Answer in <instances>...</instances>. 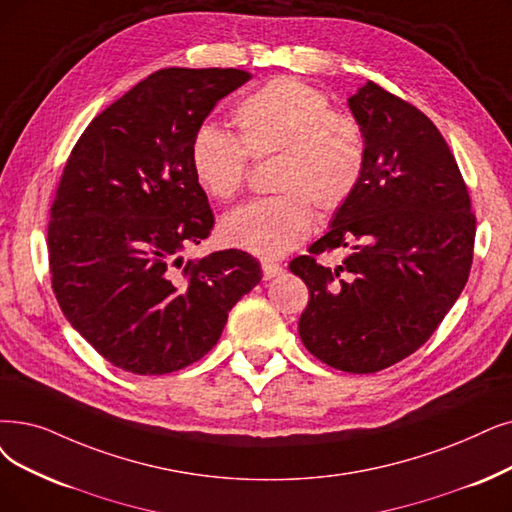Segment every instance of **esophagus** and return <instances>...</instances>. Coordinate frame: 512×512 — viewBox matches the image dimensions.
<instances>
[{
  "label": "esophagus",
  "mask_w": 512,
  "mask_h": 512,
  "mask_svg": "<svg viewBox=\"0 0 512 512\" xmlns=\"http://www.w3.org/2000/svg\"><path fill=\"white\" fill-rule=\"evenodd\" d=\"M283 267L279 262H273V260H262V273H264V279H273L277 275H281Z\"/></svg>",
  "instance_id": "34e87169"
}]
</instances>
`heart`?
<instances>
[{"label":"heart","mask_w":512,"mask_h":512,"mask_svg":"<svg viewBox=\"0 0 512 512\" xmlns=\"http://www.w3.org/2000/svg\"><path fill=\"white\" fill-rule=\"evenodd\" d=\"M237 138L212 124L191 140V170L203 193L235 199L252 161L277 159L273 197L258 199L220 222L222 241L260 258H279L311 235L315 210L338 212L361 185L367 138L359 121L334 111L325 92L294 77H277L233 111Z\"/></svg>","instance_id":"obj_1"}]
</instances>
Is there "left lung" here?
Instances as JSON below:
<instances>
[{
    "label": "left lung",
    "instance_id": "left-lung-1",
    "mask_svg": "<svg viewBox=\"0 0 512 512\" xmlns=\"http://www.w3.org/2000/svg\"><path fill=\"white\" fill-rule=\"evenodd\" d=\"M349 107L367 138L361 185L290 271L311 296L298 321L309 353L374 374L418 351L458 300L477 218L456 157L420 109L374 81ZM338 247L350 250L338 268L318 262Z\"/></svg>",
    "mask_w": 512,
    "mask_h": 512
}]
</instances>
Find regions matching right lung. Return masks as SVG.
Masks as SVG:
<instances>
[{"label": "right lung", "instance_id": "add662e5", "mask_svg": "<svg viewBox=\"0 0 512 512\" xmlns=\"http://www.w3.org/2000/svg\"><path fill=\"white\" fill-rule=\"evenodd\" d=\"M250 77L159 69L98 113L67 159L48 222L52 290L69 323L119 370L161 376L199 361L262 279L241 250L180 256L214 227L191 170L193 134Z\"/></svg>", "mask_w": 512, "mask_h": 512}]
</instances>
